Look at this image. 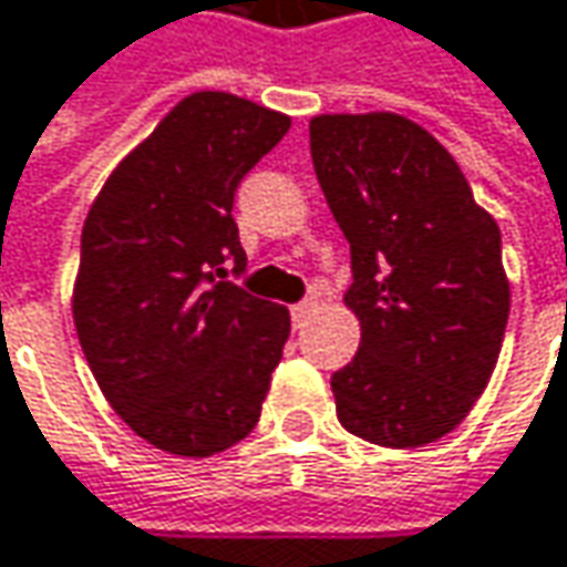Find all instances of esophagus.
<instances>
[{"label":"esophagus","mask_w":567,"mask_h":567,"mask_svg":"<svg viewBox=\"0 0 567 567\" xmlns=\"http://www.w3.org/2000/svg\"><path fill=\"white\" fill-rule=\"evenodd\" d=\"M316 309V300H303V303L290 306V316H293V326H303V319Z\"/></svg>","instance_id":"34e87169"}]
</instances>
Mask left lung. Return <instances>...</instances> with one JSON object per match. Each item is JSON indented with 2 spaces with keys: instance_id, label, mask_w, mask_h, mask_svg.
Listing matches in <instances>:
<instances>
[{
  "instance_id": "1",
  "label": "left lung",
  "mask_w": 567,
  "mask_h": 567,
  "mask_svg": "<svg viewBox=\"0 0 567 567\" xmlns=\"http://www.w3.org/2000/svg\"><path fill=\"white\" fill-rule=\"evenodd\" d=\"M309 151L351 245L344 306L361 322L332 374L339 423L384 449L429 445L471 413L504 344L501 228L455 157L396 112L316 115Z\"/></svg>"
}]
</instances>
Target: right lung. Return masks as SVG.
Instances as JSON below:
<instances>
[{
    "instance_id": "right-lung-1",
    "label": "right lung",
    "mask_w": 567,
    "mask_h": 567,
    "mask_svg": "<svg viewBox=\"0 0 567 567\" xmlns=\"http://www.w3.org/2000/svg\"><path fill=\"white\" fill-rule=\"evenodd\" d=\"M290 115L189 93L100 189L80 238L73 326L112 410L167 455L209 458L258 420L290 336L287 306L245 270L231 203Z\"/></svg>"
}]
</instances>
